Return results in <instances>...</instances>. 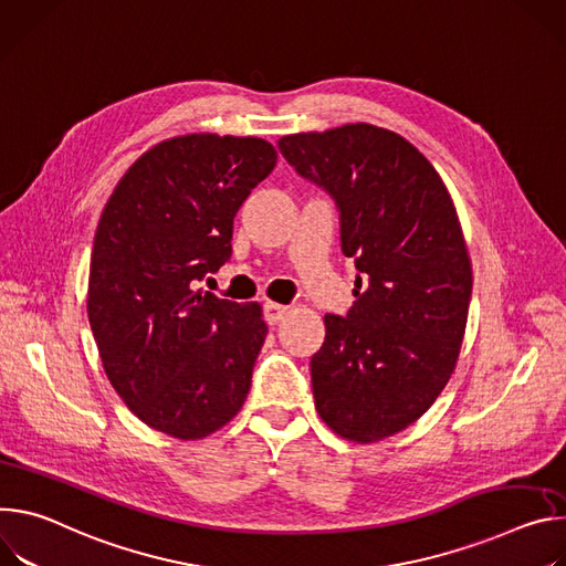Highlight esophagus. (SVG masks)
I'll list each match as a JSON object with an SVG mask.
<instances>
[{
  "label": "esophagus",
  "mask_w": 566,
  "mask_h": 566,
  "mask_svg": "<svg viewBox=\"0 0 566 566\" xmlns=\"http://www.w3.org/2000/svg\"><path fill=\"white\" fill-rule=\"evenodd\" d=\"M285 315H287V307H285V305H281V303H272V301H268V303H265V322H268L270 326L281 324V322L285 319Z\"/></svg>",
  "instance_id": "esophagus-1"
}]
</instances>
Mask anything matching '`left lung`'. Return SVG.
<instances>
[{
    "instance_id": "obj_1",
    "label": "left lung",
    "mask_w": 566,
    "mask_h": 566,
    "mask_svg": "<svg viewBox=\"0 0 566 566\" xmlns=\"http://www.w3.org/2000/svg\"><path fill=\"white\" fill-rule=\"evenodd\" d=\"M285 161L339 211L355 303L326 315L310 359L324 422L373 443L416 422L450 380L472 294V268L443 179L400 135L368 123L279 142Z\"/></svg>"
}]
</instances>
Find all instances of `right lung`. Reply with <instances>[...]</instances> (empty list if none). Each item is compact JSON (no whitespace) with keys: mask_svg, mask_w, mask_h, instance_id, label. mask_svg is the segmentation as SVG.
<instances>
[{"mask_svg":"<svg viewBox=\"0 0 566 566\" xmlns=\"http://www.w3.org/2000/svg\"><path fill=\"white\" fill-rule=\"evenodd\" d=\"M274 166L256 137L168 139L101 213L87 315L105 373L135 416L181 441L227 424L249 394L268 335L261 305L198 283L231 259L233 218Z\"/></svg>","mask_w":566,"mask_h":566,"instance_id":"add662e5","label":"right lung"}]
</instances>
